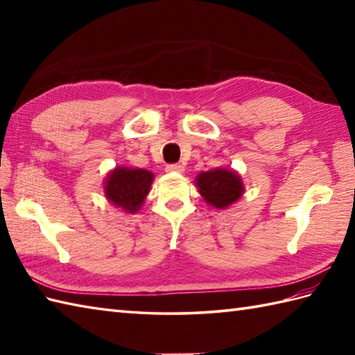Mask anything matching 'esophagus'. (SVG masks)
<instances>
[{"label":"esophagus","instance_id":"esophagus-1","mask_svg":"<svg viewBox=\"0 0 355 355\" xmlns=\"http://www.w3.org/2000/svg\"><path fill=\"white\" fill-rule=\"evenodd\" d=\"M166 171H168V172H178V173H182V172L184 171V166H182L180 163H172V164L166 166Z\"/></svg>","mask_w":355,"mask_h":355}]
</instances>
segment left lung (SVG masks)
I'll return each mask as SVG.
<instances>
[{"mask_svg":"<svg viewBox=\"0 0 355 355\" xmlns=\"http://www.w3.org/2000/svg\"><path fill=\"white\" fill-rule=\"evenodd\" d=\"M197 187L206 202L216 209L229 207L244 193L241 177L235 171L224 168L201 172L197 177Z\"/></svg>","mask_w":355,"mask_h":355,"instance_id":"8db88e82","label":"left lung"}]
</instances>
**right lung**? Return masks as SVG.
I'll use <instances>...</instances> for the list:
<instances>
[{
    "label": "right lung",
    "mask_w": 355,
    "mask_h": 355,
    "mask_svg": "<svg viewBox=\"0 0 355 355\" xmlns=\"http://www.w3.org/2000/svg\"><path fill=\"white\" fill-rule=\"evenodd\" d=\"M153 180L154 173L146 169L117 166L108 173L105 197L114 206L123 209L126 214H135L149 193Z\"/></svg>",
    "instance_id": "add662e5"
}]
</instances>
